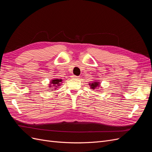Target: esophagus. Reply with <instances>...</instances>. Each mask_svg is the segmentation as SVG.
I'll use <instances>...</instances> for the list:
<instances>
[{"instance_id": "esophagus-1", "label": "esophagus", "mask_w": 152, "mask_h": 152, "mask_svg": "<svg viewBox=\"0 0 152 152\" xmlns=\"http://www.w3.org/2000/svg\"><path fill=\"white\" fill-rule=\"evenodd\" d=\"M72 77L73 78H79V76H75V75H72Z\"/></svg>"}]
</instances>
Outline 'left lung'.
Returning <instances> with one entry per match:
<instances>
[{"mask_svg": "<svg viewBox=\"0 0 152 152\" xmlns=\"http://www.w3.org/2000/svg\"><path fill=\"white\" fill-rule=\"evenodd\" d=\"M100 85V82H98V81H94L93 83H89V85L90 86L91 89H93V90L97 88H99Z\"/></svg>", "mask_w": 152, "mask_h": 152, "instance_id": "8db88e82", "label": "left lung"}]
</instances>
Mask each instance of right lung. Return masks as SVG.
<instances>
[{"label":"right lung","instance_id":"obj_1","mask_svg":"<svg viewBox=\"0 0 152 152\" xmlns=\"http://www.w3.org/2000/svg\"><path fill=\"white\" fill-rule=\"evenodd\" d=\"M62 79H54V80H52L50 82V84L49 87H52L51 86H53L55 87V89H57L56 88H58V86H59L61 83H62ZM51 84H53V86H51Z\"/></svg>","mask_w":152,"mask_h":152}]
</instances>
